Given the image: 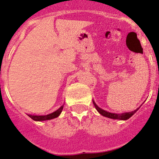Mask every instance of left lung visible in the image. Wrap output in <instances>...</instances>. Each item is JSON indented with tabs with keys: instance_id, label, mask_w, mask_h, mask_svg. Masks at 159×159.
<instances>
[{
	"instance_id": "1",
	"label": "left lung",
	"mask_w": 159,
	"mask_h": 159,
	"mask_svg": "<svg viewBox=\"0 0 159 159\" xmlns=\"http://www.w3.org/2000/svg\"><path fill=\"white\" fill-rule=\"evenodd\" d=\"M93 105H94L95 108L96 110L98 111V113L100 114H102L104 117H107L109 118H112V119H120V120H127L130 118L131 116H133L135 113L137 112V110H139V108L136 109V110H133V111H131V112H127V113H122V114H114V113H110L107 112L106 110H102V109H101L100 107L97 106L96 103L94 102L93 101Z\"/></svg>"
}]
</instances>
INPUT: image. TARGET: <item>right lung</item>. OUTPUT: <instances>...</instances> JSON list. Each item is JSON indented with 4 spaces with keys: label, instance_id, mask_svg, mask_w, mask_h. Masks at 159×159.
Here are the masks:
<instances>
[{
    "label": "right lung",
    "instance_id": "add662e5",
    "mask_svg": "<svg viewBox=\"0 0 159 159\" xmlns=\"http://www.w3.org/2000/svg\"><path fill=\"white\" fill-rule=\"evenodd\" d=\"M62 110L63 106H61L57 110L54 111L52 114H47V115H31V114H28V116L33 120H34V121H45V120H50L53 119V118H57L60 115L61 113Z\"/></svg>",
    "mask_w": 159,
    "mask_h": 159
}]
</instances>
